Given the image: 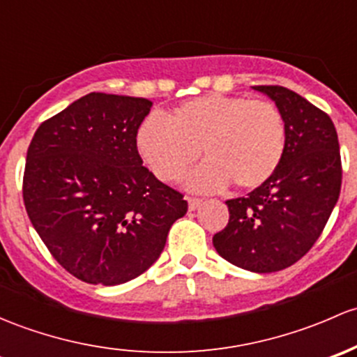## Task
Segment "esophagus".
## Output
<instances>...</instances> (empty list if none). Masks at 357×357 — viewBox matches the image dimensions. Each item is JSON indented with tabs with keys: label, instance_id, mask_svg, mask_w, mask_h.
Returning <instances> with one entry per match:
<instances>
[{
	"label": "esophagus",
	"instance_id": "1",
	"mask_svg": "<svg viewBox=\"0 0 357 357\" xmlns=\"http://www.w3.org/2000/svg\"><path fill=\"white\" fill-rule=\"evenodd\" d=\"M187 203H189V209H196V208H199V204L203 203V199H201V197H187Z\"/></svg>",
	"mask_w": 357,
	"mask_h": 357
}]
</instances>
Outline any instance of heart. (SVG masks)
Returning <instances> with one entry per match:
<instances>
[{"instance_id":"b5f03b06","label":"heart","mask_w":357,"mask_h":357,"mask_svg":"<svg viewBox=\"0 0 357 357\" xmlns=\"http://www.w3.org/2000/svg\"><path fill=\"white\" fill-rule=\"evenodd\" d=\"M287 144V127L275 102L245 96L206 94L182 102L167 116L151 115L137 132V149L153 174L175 182L196 163L187 178L201 192L263 185L278 170Z\"/></svg>"}]
</instances>
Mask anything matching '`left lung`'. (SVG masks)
Wrapping results in <instances>:
<instances>
[{"label": "left lung", "mask_w": 357, "mask_h": 357, "mask_svg": "<svg viewBox=\"0 0 357 357\" xmlns=\"http://www.w3.org/2000/svg\"><path fill=\"white\" fill-rule=\"evenodd\" d=\"M282 112L287 144L278 170L245 197L229 199L216 252L244 270L271 273L299 261L318 241L342 185L339 137L330 116L282 86H255Z\"/></svg>", "instance_id": "8db88e82"}]
</instances>
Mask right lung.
<instances>
[{"label":"right lung","instance_id":"1","mask_svg":"<svg viewBox=\"0 0 357 357\" xmlns=\"http://www.w3.org/2000/svg\"><path fill=\"white\" fill-rule=\"evenodd\" d=\"M151 106L91 93L39 125L27 149L29 218L53 258L87 284L144 273L187 213L182 194L142 167L137 130Z\"/></svg>","mask_w":357,"mask_h":357}]
</instances>
